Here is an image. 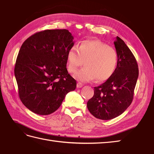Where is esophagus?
Here are the masks:
<instances>
[{
  "mask_svg": "<svg viewBox=\"0 0 154 154\" xmlns=\"http://www.w3.org/2000/svg\"><path fill=\"white\" fill-rule=\"evenodd\" d=\"M83 86V84H82L81 83H77V88H81Z\"/></svg>",
  "mask_w": 154,
  "mask_h": 154,
  "instance_id": "esophagus-1",
  "label": "esophagus"
}]
</instances>
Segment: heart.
<instances>
[{"mask_svg":"<svg viewBox=\"0 0 154 154\" xmlns=\"http://www.w3.org/2000/svg\"><path fill=\"white\" fill-rule=\"evenodd\" d=\"M67 70L74 73L85 61V67L77 71L74 77L82 82L97 79L103 82L112 76L118 64L116 50L99 40H85L78 46L73 45L67 53Z\"/></svg>","mask_w":154,"mask_h":154,"instance_id":"1","label":"heart"}]
</instances>
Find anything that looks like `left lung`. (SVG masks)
Listing matches in <instances>:
<instances>
[{"label": "left lung", "instance_id": "8db88e82", "mask_svg": "<svg viewBox=\"0 0 154 154\" xmlns=\"http://www.w3.org/2000/svg\"><path fill=\"white\" fill-rule=\"evenodd\" d=\"M118 55L116 69L105 82L94 88V95L87 102L89 112L97 119L110 120L122 114L132 103L138 78L134 55L117 36L114 42Z\"/></svg>", "mask_w": 154, "mask_h": 154}]
</instances>
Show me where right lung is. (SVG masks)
Listing matches in <instances>:
<instances>
[{
  "mask_svg": "<svg viewBox=\"0 0 154 154\" xmlns=\"http://www.w3.org/2000/svg\"><path fill=\"white\" fill-rule=\"evenodd\" d=\"M74 45L67 30L37 32L24 41L14 75L19 97L32 112L48 115L57 110L77 83L67 69V53Z\"/></svg>",
  "mask_w": 154,
  "mask_h": 154,
  "instance_id": "right-lung-1",
  "label": "right lung"
}]
</instances>
